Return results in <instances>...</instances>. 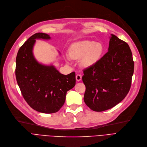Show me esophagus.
<instances>
[{
    "mask_svg": "<svg viewBox=\"0 0 147 147\" xmlns=\"http://www.w3.org/2000/svg\"><path fill=\"white\" fill-rule=\"evenodd\" d=\"M82 78V76L80 74H78L76 75V80H77V81H80Z\"/></svg>",
    "mask_w": 147,
    "mask_h": 147,
    "instance_id": "34e87169",
    "label": "esophagus"
}]
</instances>
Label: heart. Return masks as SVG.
Returning <instances> with one entry per match:
<instances>
[{
    "label": "heart",
    "mask_w": 147,
    "mask_h": 147,
    "mask_svg": "<svg viewBox=\"0 0 147 147\" xmlns=\"http://www.w3.org/2000/svg\"><path fill=\"white\" fill-rule=\"evenodd\" d=\"M104 46L101 43L84 40L75 43L69 48V56L73 59L82 57L81 63L83 66H89L96 63L101 57ZM69 61V58H67Z\"/></svg>",
    "instance_id": "heart-1"
}]
</instances>
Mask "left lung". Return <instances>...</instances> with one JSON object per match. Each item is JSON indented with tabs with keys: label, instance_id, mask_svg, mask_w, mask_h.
<instances>
[{
	"label": "left lung",
	"instance_id": "obj_1",
	"mask_svg": "<svg viewBox=\"0 0 147 147\" xmlns=\"http://www.w3.org/2000/svg\"><path fill=\"white\" fill-rule=\"evenodd\" d=\"M108 52L83 70L84 101L91 110L102 111L122 101L130 89L134 61L128 45L111 34Z\"/></svg>",
	"mask_w": 147,
	"mask_h": 147
}]
</instances>
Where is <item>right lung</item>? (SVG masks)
Wrapping results in <instances>:
<instances>
[{
  "instance_id": "right-lung-1",
  "label": "right lung",
  "mask_w": 147,
  "mask_h": 147,
  "mask_svg": "<svg viewBox=\"0 0 147 147\" xmlns=\"http://www.w3.org/2000/svg\"><path fill=\"white\" fill-rule=\"evenodd\" d=\"M50 38L45 33L34 34L20 47L16 57V77L22 95L31 108L43 113L57 112L76 82L74 72L63 75L53 65H43L35 58L36 40Z\"/></svg>"
}]
</instances>
